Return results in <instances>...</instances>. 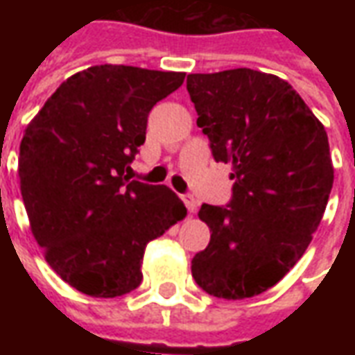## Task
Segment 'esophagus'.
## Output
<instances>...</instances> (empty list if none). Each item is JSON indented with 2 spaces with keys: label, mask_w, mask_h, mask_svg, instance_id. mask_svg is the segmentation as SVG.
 Here are the masks:
<instances>
[{
  "label": "esophagus",
  "mask_w": 355,
  "mask_h": 355,
  "mask_svg": "<svg viewBox=\"0 0 355 355\" xmlns=\"http://www.w3.org/2000/svg\"><path fill=\"white\" fill-rule=\"evenodd\" d=\"M182 201H184L186 209H188L190 213H196V211H198V200L193 198L192 193H184V196H182Z\"/></svg>",
  "instance_id": "34e87169"
}]
</instances>
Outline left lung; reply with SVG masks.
Instances as JSON below:
<instances>
[{
    "instance_id": "8db88e82",
    "label": "left lung",
    "mask_w": 355,
    "mask_h": 355,
    "mask_svg": "<svg viewBox=\"0 0 355 355\" xmlns=\"http://www.w3.org/2000/svg\"><path fill=\"white\" fill-rule=\"evenodd\" d=\"M186 89L215 162L234 169L230 203H203L198 213L211 241L192 259L193 279L226 300L261 295L297 264L325 213L333 188L327 132L272 73H190Z\"/></svg>"
}]
</instances>
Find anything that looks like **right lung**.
Returning a JSON list of instances; mask_svg holds the SVG:
<instances>
[{
    "label": "right lung",
    "mask_w": 355,
    "mask_h": 355,
    "mask_svg": "<svg viewBox=\"0 0 355 355\" xmlns=\"http://www.w3.org/2000/svg\"><path fill=\"white\" fill-rule=\"evenodd\" d=\"M186 73L91 66L60 85L20 142L19 177L45 261L73 289L114 298L142 282L144 249L186 216L163 184L132 180L155 102Z\"/></svg>",
    "instance_id": "right-lung-1"
}]
</instances>
